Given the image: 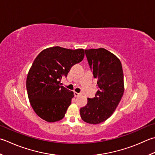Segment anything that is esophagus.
Here are the masks:
<instances>
[{
  "label": "esophagus",
  "instance_id": "esophagus-1",
  "mask_svg": "<svg viewBox=\"0 0 155 155\" xmlns=\"http://www.w3.org/2000/svg\"><path fill=\"white\" fill-rule=\"evenodd\" d=\"M74 96L76 97H77L80 96L81 95V93H78L77 92H74Z\"/></svg>",
  "mask_w": 155,
  "mask_h": 155
}]
</instances>
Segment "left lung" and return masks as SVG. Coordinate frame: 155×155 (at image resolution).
I'll return each instance as SVG.
<instances>
[{
    "instance_id": "obj_1",
    "label": "left lung",
    "mask_w": 155,
    "mask_h": 155,
    "mask_svg": "<svg viewBox=\"0 0 155 155\" xmlns=\"http://www.w3.org/2000/svg\"><path fill=\"white\" fill-rule=\"evenodd\" d=\"M85 54L99 90L94 98H88L81 108L84 122L98 124L110 117L116 110L124 91V74L120 60L104 48L85 50Z\"/></svg>"
}]
</instances>
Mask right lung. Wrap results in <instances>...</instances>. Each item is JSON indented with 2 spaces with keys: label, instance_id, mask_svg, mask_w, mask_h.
I'll return each mask as SVG.
<instances>
[{
  "label": "right lung",
  "instance_id": "obj_1",
  "mask_svg": "<svg viewBox=\"0 0 155 155\" xmlns=\"http://www.w3.org/2000/svg\"><path fill=\"white\" fill-rule=\"evenodd\" d=\"M84 56L83 49L55 46L44 50L35 58L27 74L26 88L30 104L41 119L55 122L64 117L74 93L61 86L60 80Z\"/></svg>",
  "mask_w": 155,
  "mask_h": 155
}]
</instances>
